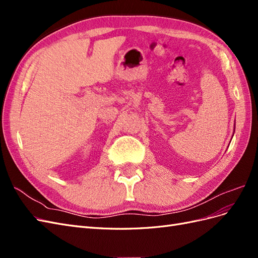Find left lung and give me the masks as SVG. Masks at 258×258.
Listing matches in <instances>:
<instances>
[{
    "label": "left lung",
    "mask_w": 258,
    "mask_h": 258,
    "mask_svg": "<svg viewBox=\"0 0 258 258\" xmlns=\"http://www.w3.org/2000/svg\"><path fill=\"white\" fill-rule=\"evenodd\" d=\"M235 128H236V126H235Z\"/></svg>",
    "instance_id": "left-lung-1"
}]
</instances>
